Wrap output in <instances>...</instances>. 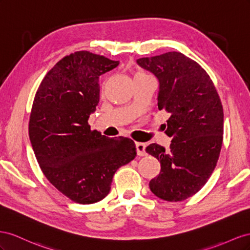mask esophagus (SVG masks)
Returning <instances> with one entry per match:
<instances>
[{
    "instance_id": "esophagus-1",
    "label": "esophagus",
    "mask_w": 250,
    "mask_h": 250,
    "mask_svg": "<svg viewBox=\"0 0 250 250\" xmlns=\"http://www.w3.org/2000/svg\"><path fill=\"white\" fill-rule=\"evenodd\" d=\"M146 145L142 144V142H136V149H137V155L142 157L146 156Z\"/></svg>"
}]
</instances>
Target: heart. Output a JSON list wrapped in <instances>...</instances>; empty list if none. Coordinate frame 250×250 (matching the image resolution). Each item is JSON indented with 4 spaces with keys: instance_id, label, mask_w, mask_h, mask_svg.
Wrapping results in <instances>:
<instances>
[{
    "instance_id": "heart-1",
    "label": "heart",
    "mask_w": 250,
    "mask_h": 250,
    "mask_svg": "<svg viewBox=\"0 0 250 250\" xmlns=\"http://www.w3.org/2000/svg\"><path fill=\"white\" fill-rule=\"evenodd\" d=\"M146 75H148V74H146V73H145V72H137L136 74H135V76H146ZM134 76V77H135Z\"/></svg>"
}]
</instances>
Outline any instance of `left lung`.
<instances>
[{
	"mask_svg": "<svg viewBox=\"0 0 250 250\" xmlns=\"http://www.w3.org/2000/svg\"><path fill=\"white\" fill-rule=\"evenodd\" d=\"M159 80L158 109L169 114L168 151L156 144L146 151L158 159L159 175L149 181L162 200H185L200 190L215 169L223 141V106L215 84L197 62L180 52L137 60Z\"/></svg>",
	"mask_w": 250,
	"mask_h": 250,
	"instance_id": "left-lung-1",
	"label": "left lung"
}]
</instances>
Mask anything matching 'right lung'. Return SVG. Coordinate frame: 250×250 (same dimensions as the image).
Listing matches in <instances>:
<instances>
[{
  "instance_id": "1",
  "label": "right lung",
  "mask_w": 250,
  "mask_h": 250,
  "mask_svg": "<svg viewBox=\"0 0 250 250\" xmlns=\"http://www.w3.org/2000/svg\"><path fill=\"white\" fill-rule=\"evenodd\" d=\"M118 62L89 51L62 58L35 93L29 137L42 174L71 201L92 204L111 189L116 170L136 157L131 138H109L88 119L99 102V76Z\"/></svg>"
}]
</instances>
